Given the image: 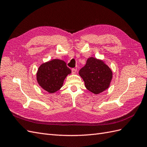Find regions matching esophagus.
Wrapping results in <instances>:
<instances>
[{
    "label": "esophagus",
    "mask_w": 147,
    "mask_h": 147,
    "mask_svg": "<svg viewBox=\"0 0 147 147\" xmlns=\"http://www.w3.org/2000/svg\"><path fill=\"white\" fill-rule=\"evenodd\" d=\"M77 72V69L76 68H73L72 69V73L75 74Z\"/></svg>",
    "instance_id": "obj_1"
}]
</instances>
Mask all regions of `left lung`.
I'll return each mask as SVG.
<instances>
[{
	"label": "left lung",
	"instance_id": "1",
	"mask_svg": "<svg viewBox=\"0 0 147 147\" xmlns=\"http://www.w3.org/2000/svg\"><path fill=\"white\" fill-rule=\"evenodd\" d=\"M79 74L84 81L86 89L94 94H99L109 88L113 77L112 71L107 64L94 57L88 59Z\"/></svg>",
	"mask_w": 147,
	"mask_h": 147
}]
</instances>
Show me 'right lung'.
Masks as SVG:
<instances>
[{"instance_id": "1", "label": "right lung", "mask_w": 147, "mask_h": 147, "mask_svg": "<svg viewBox=\"0 0 147 147\" xmlns=\"http://www.w3.org/2000/svg\"><path fill=\"white\" fill-rule=\"evenodd\" d=\"M71 73V69L65 61L54 59L41 64L38 69L36 78L41 88L53 94L61 88L65 78Z\"/></svg>"}]
</instances>
